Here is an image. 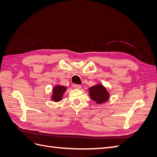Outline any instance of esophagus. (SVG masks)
Returning a JSON list of instances; mask_svg holds the SVG:
<instances>
[{"instance_id":"1","label":"esophagus","mask_w":157,"mask_h":157,"mask_svg":"<svg viewBox=\"0 0 157 157\" xmlns=\"http://www.w3.org/2000/svg\"><path fill=\"white\" fill-rule=\"evenodd\" d=\"M73 86H74V88H75V89H80V88H82L81 85H80V84H75Z\"/></svg>"}]
</instances>
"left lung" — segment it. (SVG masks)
I'll use <instances>...</instances> for the list:
<instances>
[{
  "label": "left lung",
  "instance_id": "1",
  "mask_svg": "<svg viewBox=\"0 0 157 157\" xmlns=\"http://www.w3.org/2000/svg\"><path fill=\"white\" fill-rule=\"evenodd\" d=\"M88 92L90 98L97 104H102L107 102L110 96L106 87L101 83L89 88Z\"/></svg>",
  "mask_w": 157,
  "mask_h": 157
}]
</instances>
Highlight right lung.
I'll use <instances>...</instances> for the list:
<instances>
[{
    "label": "right lung",
    "instance_id": "obj_1",
    "mask_svg": "<svg viewBox=\"0 0 157 157\" xmlns=\"http://www.w3.org/2000/svg\"><path fill=\"white\" fill-rule=\"evenodd\" d=\"M66 90H67V88L62 85H55L52 88V93L50 96L51 99L54 102L60 101L62 99Z\"/></svg>",
    "mask_w": 157,
    "mask_h": 157
}]
</instances>
